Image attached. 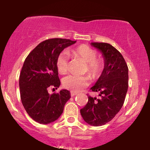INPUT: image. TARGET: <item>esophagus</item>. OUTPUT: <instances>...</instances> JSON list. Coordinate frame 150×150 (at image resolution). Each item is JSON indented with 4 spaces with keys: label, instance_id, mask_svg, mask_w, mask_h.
<instances>
[{
    "label": "esophagus",
    "instance_id": "1",
    "mask_svg": "<svg viewBox=\"0 0 150 150\" xmlns=\"http://www.w3.org/2000/svg\"><path fill=\"white\" fill-rule=\"evenodd\" d=\"M70 95H71V96H75L77 95V93L73 92V91H71V92H70Z\"/></svg>",
    "mask_w": 150,
    "mask_h": 150
}]
</instances>
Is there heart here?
Instances as JSON below:
<instances>
[{"label": "heart", "instance_id": "heart-1", "mask_svg": "<svg viewBox=\"0 0 150 150\" xmlns=\"http://www.w3.org/2000/svg\"><path fill=\"white\" fill-rule=\"evenodd\" d=\"M73 54L76 57L81 58L86 63V70L93 78L98 77L103 68L102 60L96 59L97 52L89 46L83 45L73 50ZM57 68L59 73L64 74L68 69V56L66 52L59 54L57 60ZM90 78L87 75L79 76L75 75H69L63 79V86L66 89L73 92H78L89 85Z\"/></svg>", "mask_w": 150, "mask_h": 150}]
</instances>
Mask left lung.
<instances>
[{
	"mask_svg": "<svg viewBox=\"0 0 150 150\" xmlns=\"http://www.w3.org/2000/svg\"><path fill=\"white\" fill-rule=\"evenodd\" d=\"M91 45L102 54L103 72L91 91L101 98L88 96V103L80 113L88 124L99 127L111 121L123 106L128 90L129 69L124 57L108 43L91 42Z\"/></svg>",
	"mask_w": 150,
	"mask_h": 150,
	"instance_id": "1",
	"label": "left lung"
}]
</instances>
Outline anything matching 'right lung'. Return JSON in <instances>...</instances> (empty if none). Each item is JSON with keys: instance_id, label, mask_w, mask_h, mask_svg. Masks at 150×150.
<instances>
[{"instance_id": "obj_1", "label": "right lung", "mask_w": 150, "mask_h": 150, "mask_svg": "<svg viewBox=\"0 0 150 150\" xmlns=\"http://www.w3.org/2000/svg\"><path fill=\"white\" fill-rule=\"evenodd\" d=\"M75 42L67 39L47 40L25 59L19 76L21 100L26 112L39 124H47L57 120L70 98L68 90L61 89L59 93L50 95L48 88L59 87L57 58L65 48Z\"/></svg>"}]
</instances>
